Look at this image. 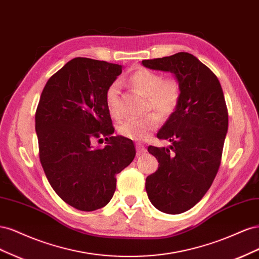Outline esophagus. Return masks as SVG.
Segmentation results:
<instances>
[{
	"label": "esophagus",
	"mask_w": 259,
	"mask_h": 259,
	"mask_svg": "<svg viewBox=\"0 0 259 259\" xmlns=\"http://www.w3.org/2000/svg\"><path fill=\"white\" fill-rule=\"evenodd\" d=\"M136 149H137V154H144L147 152V149L145 148V146L143 144H136Z\"/></svg>",
	"instance_id": "esophagus-1"
}]
</instances>
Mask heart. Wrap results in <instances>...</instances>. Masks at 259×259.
I'll list each match as a JSON object with an SVG mask.
<instances>
[{
	"label": "heart",
	"mask_w": 259,
	"mask_h": 259,
	"mask_svg": "<svg viewBox=\"0 0 259 259\" xmlns=\"http://www.w3.org/2000/svg\"><path fill=\"white\" fill-rule=\"evenodd\" d=\"M133 88L147 95L146 110H155L162 119H168L182 100V84L175 76H165L154 70L140 68L130 77ZM105 103L113 117H121V83L113 81L105 91ZM157 114V115H158ZM151 112L143 117H130L119 125V133L132 140H144L158 128L159 116Z\"/></svg>",
	"instance_id": "heart-1"
}]
</instances>
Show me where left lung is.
<instances>
[{"mask_svg": "<svg viewBox=\"0 0 259 259\" xmlns=\"http://www.w3.org/2000/svg\"><path fill=\"white\" fill-rule=\"evenodd\" d=\"M143 65L170 71L182 84L179 107L156 135L170 146L148 147L159 167L146 179L152 204L164 213L180 214L197 204L214 182L228 131V109L217 76L193 55L182 52L143 60Z\"/></svg>", "mask_w": 259, "mask_h": 259, "instance_id": "obj_1", "label": "left lung"}]
</instances>
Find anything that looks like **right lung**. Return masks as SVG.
<instances>
[{
  "instance_id": "right-lung-1",
  "label": "right lung",
  "mask_w": 259,
  "mask_h": 259,
  "mask_svg": "<svg viewBox=\"0 0 259 259\" xmlns=\"http://www.w3.org/2000/svg\"><path fill=\"white\" fill-rule=\"evenodd\" d=\"M123 65L76 57L53 74L35 111L38 155L44 173L61 200L91 211L113 197L116 175L134 160L131 139L112 136L114 127L105 91ZM105 137L108 145L95 148Z\"/></svg>"
}]
</instances>
